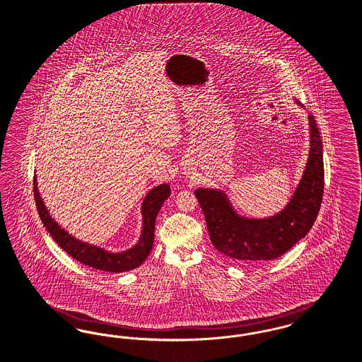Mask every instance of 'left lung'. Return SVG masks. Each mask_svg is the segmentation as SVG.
<instances>
[{
  "mask_svg": "<svg viewBox=\"0 0 362 362\" xmlns=\"http://www.w3.org/2000/svg\"><path fill=\"white\" fill-rule=\"evenodd\" d=\"M309 126L310 153L306 170L291 201L276 216L259 220L239 217L224 192L195 190L213 246L220 253L242 262L274 259L309 233L317 218L324 192L322 142L312 115Z\"/></svg>",
  "mask_w": 362,
  "mask_h": 362,
  "instance_id": "1",
  "label": "left lung"
}]
</instances>
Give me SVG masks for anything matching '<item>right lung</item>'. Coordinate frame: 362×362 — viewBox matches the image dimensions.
<instances>
[{
	"instance_id": "add662e5",
	"label": "right lung",
	"mask_w": 362,
	"mask_h": 362,
	"mask_svg": "<svg viewBox=\"0 0 362 362\" xmlns=\"http://www.w3.org/2000/svg\"><path fill=\"white\" fill-rule=\"evenodd\" d=\"M170 190L168 185H161L154 187L146 195L142 204V216H144V230L138 243L123 253H109L101 247L83 243L74 236L65 233L64 230L50 217L43 205L42 198L37 189V182L34 179V198L37 209L42 220L43 226L47 233L57 242V245L76 261L85 264L87 267L107 271V272H126L139 267L149 255L153 242H154V224L156 217L160 212L163 204L170 197Z\"/></svg>"
}]
</instances>
